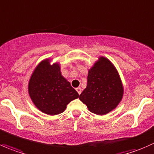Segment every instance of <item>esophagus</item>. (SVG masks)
<instances>
[{"label":"esophagus","mask_w":154,"mask_h":154,"mask_svg":"<svg viewBox=\"0 0 154 154\" xmlns=\"http://www.w3.org/2000/svg\"><path fill=\"white\" fill-rule=\"evenodd\" d=\"M76 90H77V92H78L79 95H80V93H81V92H82V89H81V88H80V87H77V89H76Z\"/></svg>","instance_id":"esophagus-1"}]
</instances>
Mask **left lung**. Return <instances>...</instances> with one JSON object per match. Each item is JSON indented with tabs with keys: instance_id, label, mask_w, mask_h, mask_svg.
<instances>
[{
	"instance_id": "left-lung-1",
	"label": "left lung",
	"mask_w": 154,
	"mask_h": 154,
	"mask_svg": "<svg viewBox=\"0 0 154 154\" xmlns=\"http://www.w3.org/2000/svg\"><path fill=\"white\" fill-rule=\"evenodd\" d=\"M123 95V84L117 69L108 59L100 57L89 70L87 86L79 98L89 111L104 115L118 105Z\"/></svg>"
}]
</instances>
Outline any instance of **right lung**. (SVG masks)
<instances>
[{"instance_id": "add662e5", "label": "right lung", "mask_w": 154, "mask_h": 154, "mask_svg": "<svg viewBox=\"0 0 154 154\" xmlns=\"http://www.w3.org/2000/svg\"><path fill=\"white\" fill-rule=\"evenodd\" d=\"M28 93L36 107L49 115L65 111L67 104L79 97L71 83L62 77L58 63L42 61L34 69L28 83Z\"/></svg>"}]
</instances>
